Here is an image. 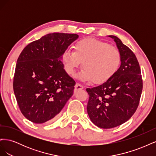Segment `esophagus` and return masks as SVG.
<instances>
[{"label": "esophagus", "instance_id": "esophagus-1", "mask_svg": "<svg viewBox=\"0 0 156 156\" xmlns=\"http://www.w3.org/2000/svg\"><path fill=\"white\" fill-rule=\"evenodd\" d=\"M84 88V87L82 85V84H79V83H76L75 86V90H82Z\"/></svg>", "mask_w": 156, "mask_h": 156}]
</instances>
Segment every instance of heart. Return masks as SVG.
<instances>
[{"mask_svg":"<svg viewBox=\"0 0 156 156\" xmlns=\"http://www.w3.org/2000/svg\"><path fill=\"white\" fill-rule=\"evenodd\" d=\"M121 60L117 48L94 38L78 41L73 45V51H66L62 55L64 69L69 75H73L83 62L79 78L84 81L94 80L97 84L104 83L114 76Z\"/></svg>","mask_w":156,"mask_h":156,"instance_id":"1","label":"heart"}]
</instances>
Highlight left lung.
Segmentation results:
<instances>
[{"label":"left lung","mask_w":156,"mask_h":156,"mask_svg":"<svg viewBox=\"0 0 156 156\" xmlns=\"http://www.w3.org/2000/svg\"><path fill=\"white\" fill-rule=\"evenodd\" d=\"M121 53V65L111 79L100 86L87 88V112L93 123L103 129L119 126L128 120L137 108L143 79L135 55L115 36Z\"/></svg>","instance_id":"obj_1"}]
</instances>
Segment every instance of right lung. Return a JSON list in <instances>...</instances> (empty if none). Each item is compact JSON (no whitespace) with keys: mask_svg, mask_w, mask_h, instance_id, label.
Segmentation results:
<instances>
[{"mask_svg":"<svg viewBox=\"0 0 156 156\" xmlns=\"http://www.w3.org/2000/svg\"><path fill=\"white\" fill-rule=\"evenodd\" d=\"M78 37L55 32L34 41L17 60L13 88L20 109L36 124L55 120L73 94L75 81L64 69L62 55Z\"/></svg>","mask_w":156,"mask_h":156,"instance_id":"obj_1","label":"right lung"}]
</instances>
